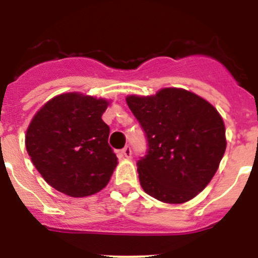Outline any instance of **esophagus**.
Here are the masks:
<instances>
[{"instance_id":"34e87169","label":"esophagus","mask_w":258,"mask_h":258,"mask_svg":"<svg viewBox=\"0 0 258 258\" xmlns=\"http://www.w3.org/2000/svg\"><path fill=\"white\" fill-rule=\"evenodd\" d=\"M120 155H121L122 157H126V159H129V157L132 156V149L131 146H125L124 149L120 151Z\"/></svg>"}]
</instances>
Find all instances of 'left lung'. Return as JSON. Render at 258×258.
I'll use <instances>...</instances> for the list:
<instances>
[{
	"instance_id": "obj_1",
	"label": "left lung",
	"mask_w": 258,
	"mask_h": 258,
	"mask_svg": "<svg viewBox=\"0 0 258 258\" xmlns=\"http://www.w3.org/2000/svg\"><path fill=\"white\" fill-rule=\"evenodd\" d=\"M126 103L147 138L149 149L137 163L145 192L169 204L197 197L213 178L226 150L217 109L177 88L151 97L129 95Z\"/></svg>"
}]
</instances>
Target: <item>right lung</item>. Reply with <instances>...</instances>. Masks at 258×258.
I'll return each mask as SVG.
<instances>
[{"label": "right lung", "mask_w": 258, "mask_h": 258, "mask_svg": "<svg viewBox=\"0 0 258 258\" xmlns=\"http://www.w3.org/2000/svg\"><path fill=\"white\" fill-rule=\"evenodd\" d=\"M108 102L79 93L50 99L33 116L26 134L27 152L36 169L55 190L84 198L111 179L117 157L102 120Z\"/></svg>", "instance_id": "obj_1"}]
</instances>
